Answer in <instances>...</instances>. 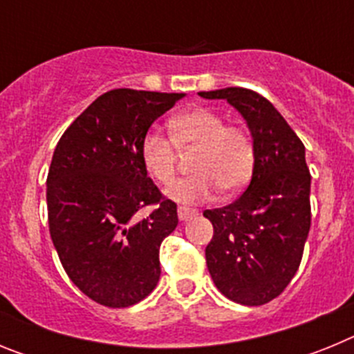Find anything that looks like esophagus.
<instances>
[{"label": "esophagus", "instance_id": "34e87169", "mask_svg": "<svg viewBox=\"0 0 354 354\" xmlns=\"http://www.w3.org/2000/svg\"><path fill=\"white\" fill-rule=\"evenodd\" d=\"M177 214H179V220L180 221H187V220H189V218H193V216L198 214V212H196L195 209L183 207V205H180V207L177 209Z\"/></svg>", "mask_w": 354, "mask_h": 354}]
</instances>
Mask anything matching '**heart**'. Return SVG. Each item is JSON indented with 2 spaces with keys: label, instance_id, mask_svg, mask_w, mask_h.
I'll list each match as a JSON object with an SVG mask.
<instances>
[{
  "label": "heart",
  "instance_id": "1",
  "mask_svg": "<svg viewBox=\"0 0 354 354\" xmlns=\"http://www.w3.org/2000/svg\"><path fill=\"white\" fill-rule=\"evenodd\" d=\"M196 150L192 159L195 175L179 180L168 196L180 204H196L211 198L218 189L225 196L236 195L248 184L255 167V145L248 129L225 124L218 111L196 106L170 120V138L152 127L140 145L145 170L156 183L170 186L180 168V154Z\"/></svg>",
  "mask_w": 354,
  "mask_h": 354
}]
</instances>
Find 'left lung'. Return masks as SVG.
<instances>
[{
    "instance_id": "obj_1",
    "label": "left lung",
    "mask_w": 354,
    "mask_h": 354,
    "mask_svg": "<svg viewBox=\"0 0 354 354\" xmlns=\"http://www.w3.org/2000/svg\"><path fill=\"white\" fill-rule=\"evenodd\" d=\"M198 95L227 99L245 117L255 145V167L245 193L225 207L204 211L214 228L205 248L207 270L228 299L264 305L292 280L310 230L305 145L261 93L228 86Z\"/></svg>"
}]
</instances>
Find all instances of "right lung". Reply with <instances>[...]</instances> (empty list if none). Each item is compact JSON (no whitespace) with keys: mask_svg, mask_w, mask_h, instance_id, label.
<instances>
[{"mask_svg":"<svg viewBox=\"0 0 354 354\" xmlns=\"http://www.w3.org/2000/svg\"><path fill=\"white\" fill-rule=\"evenodd\" d=\"M184 93L115 88L97 97L56 145L48 174L53 245L74 286L124 308L159 282V246L179 223L177 204L147 175L140 145ZM152 207L149 216H142Z\"/></svg>","mask_w":354,"mask_h":354,"instance_id":"right-lung-1","label":"right lung"}]
</instances>
